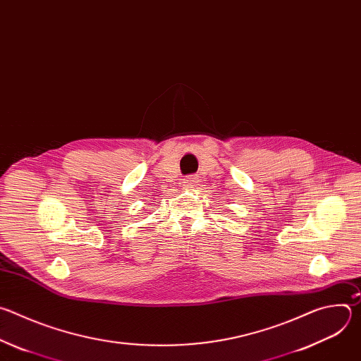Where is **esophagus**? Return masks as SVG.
Returning <instances> with one entry per match:
<instances>
[{
    "label": "esophagus",
    "mask_w": 361,
    "mask_h": 361,
    "mask_svg": "<svg viewBox=\"0 0 361 361\" xmlns=\"http://www.w3.org/2000/svg\"><path fill=\"white\" fill-rule=\"evenodd\" d=\"M183 183H184L185 187H192V185H197L198 178H197V176H188L183 180Z\"/></svg>",
    "instance_id": "1"
}]
</instances>
